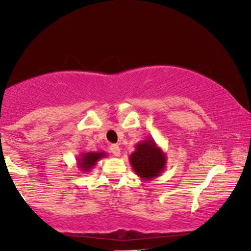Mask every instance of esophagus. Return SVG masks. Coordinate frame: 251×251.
<instances>
[{
  "mask_svg": "<svg viewBox=\"0 0 251 251\" xmlns=\"http://www.w3.org/2000/svg\"><path fill=\"white\" fill-rule=\"evenodd\" d=\"M109 150H111V152L114 156H120V154H121V149H120L119 145H112Z\"/></svg>",
  "mask_w": 251,
  "mask_h": 251,
  "instance_id": "1",
  "label": "esophagus"
}]
</instances>
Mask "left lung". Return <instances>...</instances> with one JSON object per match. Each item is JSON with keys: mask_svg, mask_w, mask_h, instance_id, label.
Instances as JSON below:
<instances>
[{"mask_svg": "<svg viewBox=\"0 0 251 251\" xmlns=\"http://www.w3.org/2000/svg\"><path fill=\"white\" fill-rule=\"evenodd\" d=\"M135 151L129 156L133 171L143 180H153L163 173L167 164L166 153L157 146L153 138L136 144Z\"/></svg>", "mask_w": 251, "mask_h": 251, "instance_id": "8db88e82", "label": "left lung"}]
</instances>
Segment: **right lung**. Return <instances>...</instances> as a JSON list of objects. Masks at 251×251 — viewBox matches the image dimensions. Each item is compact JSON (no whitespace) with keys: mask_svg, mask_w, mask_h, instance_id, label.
<instances>
[{"mask_svg":"<svg viewBox=\"0 0 251 251\" xmlns=\"http://www.w3.org/2000/svg\"><path fill=\"white\" fill-rule=\"evenodd\" d=\"M107 156L105 152H84L81 153L80 156H77V168L82 173H89L92 168L96 166V163L102 157Z\"/></svg>","mask_w":251,"mask_h":251,"instance_id":"add662e5","label":"right lung"}]
</instances>
